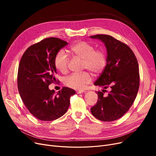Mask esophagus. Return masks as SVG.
Here are the masks:
<instances>
[{
	"label": "esophagus",
	"instance_id": "34e87169",
	"mask_svg": "<svg viewBox=\"0 0 156 156\" xmlns=\"http://www.w3.org/2000/svg\"><path fill=\"white\" fill-rule=\"evenodd\" d=\"M76 92L77 94H81V93L84 92V91H83V90H76Z\"/></svg>",
	"mask_w": 156,
	"mask_h": 156
}]
</instances>
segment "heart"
Instances as JSON below:
<instances>
[{"label":"heart","mask_w":156,"mask_h":156,"mask_svg":"<svg viewBox=\"0 0 156 156\" xmlns=\"http://www.w3.org/2000/svg\"><path fill=\"white\" fill-rule=\"evenodd\" d=\"M70 51L76 57L83 60V68L88 69L95 76L100 75L107 64V54L103 49H95L92 44L84 41L73 44ZM69 62V57L64 51L61 50L56 54L54 65L59 71L66 73ZM91 80V76L88 72L73 73L64 78V83L69 88L82 90L86 85L90 83Z\"/></svg>","instance_id":"heart-1"}]
</instances>
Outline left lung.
<instances>
[{"label": "left lung", "instance_id": "8db88e82", "mask_svg": "<svg viewBox=\"0 0 156 156\" xmlns=\"http://www.w3.org/2000/svg\"><path fill=\"white\" fill-rule=\"evenodd\" d=\"M99 39L107 49V64L95 85L103 87L98 94L97 104L91 108V112L97 119L112 121L121 118L132 105L136 97L140 75L136 57L126 44L108 35L90 37ZM111 91L105 97V89Z\"/></svg>", "mask_w": 156, "mask_h": 156}]
</instances>
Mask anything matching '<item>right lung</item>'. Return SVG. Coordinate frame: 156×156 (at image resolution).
<instances>
[{
	"label": "right lung",
	"instance_id": "obj_1",
	"mask_svg": "<svg viewBox=\"0 0 156 156\" xmlns=\"http://www.w3.org/2000/svg\"><path fill=\"white\" fill-rule=\"evenodd\" d=\"M68 42L55 37L47 38L29 47L19 64L18 88L30 112L42 121H53L63 116L70 104L73 89L63 87L56 94L48 85L55 82L57 73L54 57Z\"/></svg>",
	"mask_w": 156,
	"mask_h": 156
}]
</instances>
